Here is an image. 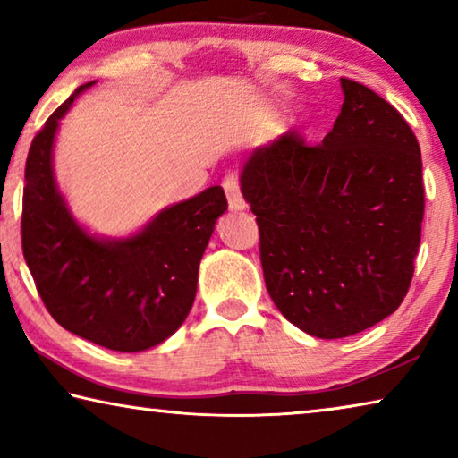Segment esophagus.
I'll return each instance as SVG.
<instances>
[{
    "mask_svg": "<svg viewBox=\"0 0 458 458\" xmlns=\"http://www.w3.org/2000/svg\"><path fill=\"white\" fill-rule=\"evenodd\" d=\"M222 185H224V191H226L230 210H246V201L242 198V193H240L238 177L236 175H226V177H224Z\"/></svg>",
    "mask_w": 458,
    "mask_h": 458,
    "instance_id": "34e87169",
    "label": "esophagus"
}]
</instances>
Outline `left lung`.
Listing matches in <instances>:
<instances>
[{
  "mask_svg": "<svg viewBox=\"0 0 458 458\" xmlns=\"http://www.w3.org/2000/svg\"><path fill=\"white\" fill-rule=\"evenodd\" d=\"M341 113L319 145L284 133L257 147L240 174L270 299L319 339L350 337L396 311L424 216L412 129L363 84L341 79Z\"/></svg>",
  "mask_w": 458,
  "mask_h": 458,
  "instance_id": "left-lung-1",
  "label": "left lung"
}]
</instances>
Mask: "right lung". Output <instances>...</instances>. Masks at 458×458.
<instances>
[{
  "label": "right lung",
  "instance_id": "right-lung-1",
  "mask_svg": "<svg viewBox=\"0 0 458 458\" xmlns=\"http://www.w3.org/2000/svg\"><path fill=\"white\" fill-rule=\"evenodd\" d=\"M76 89L34 137L26 161L21 248L50 315L74 335L114 352H145L172 337L198 291V268L216 220L228 210L220 185L167 206L135 234H90L54 177L60 119Z\"/></svg>",
  "mask_w": 458,
  "mask_h": 458
}]
</instances>
